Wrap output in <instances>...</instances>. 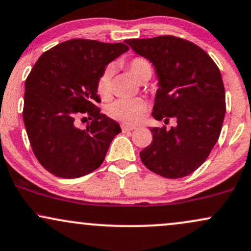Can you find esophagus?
I'll return each mask as SVG.
<instances>
[{"label": "esophagus", "mask_w": 251, "mask_h": 251, "mask_svg": "<svg viewBox=\"0 0 251 251\" xmlns=\"http://www.w3.org/2000/svg\"><path fill=\"white\" fill-rule=\"evenodd\" d=\"M137 127L135 126H129V125H125V124H123L122 125V131L123 132H128V131H133Z\"/></svg>", "instance_id": "1"}]
</instances>
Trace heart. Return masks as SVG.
I'll use <instances>...</instances> for the list:
<instances>
[{
	"label": "heart",
	"mask_w": 251,
	"mask_h": 251,
	"mask_svg": "<svg viewBox=\"0 0 251 251\" xmlns=\"http://www.w3.org/2000/svg\"><path fill=\"white\" fill-rule=\"evenodd\" d=\"M127 69L135 80H140L145 75L152 74L151 63L144 57H134L128 60ZM113 90V66L108 65L104 69L97 81V92L104 99H108ZM147 111V102L141 98L135 99H118L110 104L106 113L114 120L128 125L138 124L144 118Z\"/></svg>",
	"instance_id": "1"
}]
</instances>
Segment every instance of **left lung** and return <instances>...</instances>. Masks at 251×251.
<instances>
[{"label": "left lung", "mask_w": 251, "mask_h": 251, "mask_svg": "<svg viewBox=\"0 0 251 251\" xmlns=\"http://www.w3.org/2000/svg\"><path fill=\"white\" fill-rule=\"evenodd\" d=\"M155 66L159 89L152 116L176 120V127H153V140L140 152L153 173L179 179L198 170L215 146L226 113L221 72L200 47L175 36L127 39Z\"/></svg>", "instance_id": "left-lung-1"}]
</instances>
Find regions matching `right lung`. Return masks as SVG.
<instances>
[{"label":"right lung","instance_id":"1","mask_svg":"<svg viewBox=\"0 0 251 251\" xmlns=\"http://www.w3.org/2000/svg\"><path fill=\"white\" fill-rule=\"evenodd\" d=\"M127 50L124 43L76 38L45 51L35 63L25 80L23 120L32 152L51 174L75 179L102 164L122 128L96 105L97 81ZM86 115L92 124L79 129L76 119Z\"/></svg>","mask_w":251,"mask_h":251}]
</instances>
